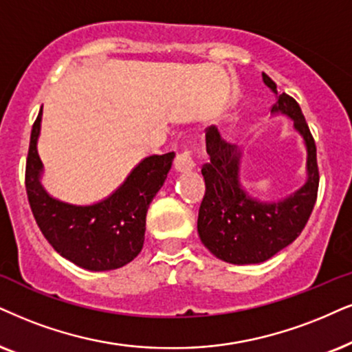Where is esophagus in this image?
Here are the masks:
<instances>
[{
  "mask_svg": "<svg viewBox=\"0 0 352 352\" xmlns=\"http://www.w3.org/2000/svg\"><path fill=\"white\" fill-rule=\"evenodd\" d=\"M193 167L195 164L191 161V155L188 151H184V153L177 154L175 161H173V168H175V172L185 173V172H190Z\"/></svg>",
  "mask_w": 352,
  "mask_h": 352,
  "instance_id": "1",
  "label": "esophagus"
}]
</instances>
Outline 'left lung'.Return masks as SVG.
<instances>
[{"label":"left lung","instance_id":"left-lung-1","mask_svg":"<svg viewBox=\"0 0 352 352\" xmlns=\"http://www.w3.org/2000/svg\"><path fill=\"white\" fill-rule=\"evenodd\" d=\"M263 82L276 94L271 113L291 118L304 140L307 180L279 201L253 198L240 184L242 154L237 146L221 140L214 124L206 128L209 162L201 168L206 191L198 212V234L212 255L232 265L263 263L291 245L305 228L317 201V148L300 107L286 92L279 94L273 79L265 73Z\"/></svg>","mask_w":352,"mask_h":352}]
</instances>
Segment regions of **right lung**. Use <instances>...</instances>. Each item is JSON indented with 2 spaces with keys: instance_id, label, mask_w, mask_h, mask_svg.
<instances>
[{
  "instance_id": "obj_1",
  "label": "right lung",
  "mask_w": 352,
  "mask_h": 352,
  "mask_svg": "<svg viewBox=\"0 0 352 352\" xmlns=\"http://www.w3.org/2000/svg\"><path fill=\"white\" fill-rule=\"evenodd\" d=\"M42 109L30 133L25 190L32 214L48 243L71 263L89 271L117 270L135 260L144 243L146 212L162 188L175 153L149 155L112 195L94 204L53 198L42 185L37 153Z\"/></svg>"
}]
</instances>
